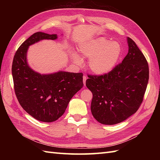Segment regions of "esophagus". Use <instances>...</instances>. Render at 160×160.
<instances>
[{"label": "esophagus", "instance_id": "esophagus-1", "mask_svg": "<svg viewBox=\"0 0 160 160\" xmlns=\"http://www.w3.org/2000/svg\"><path fill=\"white\" fill-rule=\"evenodd\" d=\"M86 80H87V77H86V76H83V82H84V85H85V84H86Z\"/></svg>", "mask_w": 160, "mask_h": 160}]
</instances>
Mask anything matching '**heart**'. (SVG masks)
Wrapping results in <instances>:
<instances>
[{
  "mask_svg": "<svg viewBox=\"0 0 160 160\" xmlns=\"http://www.w3.org/2000/svg\"><path fill=\"white\" fill-rule=\"evenodd\" d=\"M81 55L90 58V69L96 74H105L113 69L122 53V47L118 42L104 38H98L88 42L80 47ZM74 59L78 63L82 62L76 55Z\"/></svg>",
  "mask_w": 160,
  "mask_h": 160,
  "instance_id": "obj_1",
  "label": "heart"
}]
</instances>
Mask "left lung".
<instances>
[{
  "label": "left lung",
  "mask_w": 160,
  "mask_h": 160,
  "mask_svg": "<svg viewBox=\"0 0 160 160\" xmlns=\"http://www.w3.org/2000/svg\"><path fill=\"white\" fill-rule=\"evenodd\" d=\"M128 52L113 69L89 75L86 86L93 93L91 111L102 124L123 122L136 113L143 101L149 78L147 60L135 42L128 38Z\"/></svg>",
  "instance_id": "left-lung-1"
}]
</instances>
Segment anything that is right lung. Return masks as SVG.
<instances>
[{
  "mask_svg": "<svg viewBox=\"0 0 160 160\" xmlns=\"http://www.w3.org/2000/svg\"><path fill=\"white\" fill-rule=\"evenodd\" d=\"M56 38L57 34L34 33L17 49L12 67L13 88L20 106L33 118L45 122L62 116L70 100L84 85L82 73L41 75L28 66L26 54L29 45L40 40Z\"/></svg>",
  "mask_w": 160,
  "mask_h": 160,
  "instance_id": "obj_1",
  "label": "right lung"
}]
</instances>
